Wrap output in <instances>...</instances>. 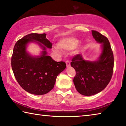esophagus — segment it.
Wrapping results in <instances>:
<instances>
[{"instance_id":"1","label":"esophagus","mask_w":126,"mask_h":126,"mask_svg":"<svg viewBox=\"0 0 126 126\" xmlns=\"http://www.w3.org/2000/svg\"><path fill=\"white\" fill-rule=\"evenodd\" d=\"M65 63H66V65H67V67H70L71 63H70V62H69V61H66V62H65Z\"/></svg>"}]
</instances>
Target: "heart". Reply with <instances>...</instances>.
Here are the masks:
<instances>
[{"instance_id":"1","label":"heart","mask_w":126,"mask_h":126,"mask_svg":"<svg viewBox=\"0 0 126 126\" xmlns=\"http://www.w3.org/2000/svg\"><path fill=\"white\" fill-rule=\"evenodd\" d=\"M79 42L80 41L74 37H66L61 39L58 42V45L60 48L65 51H71L75 48V52L78 54L81 49V46L79 44ZM59 48L55 47L54 51L58 53H61V50Z\"/></svg>"}]
</instances>
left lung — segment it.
I'll list each match as a JSON object with an SVG mask.
<instances>
[{
	"mask_svg": "<svg viewBox=\"0 0 126 126\" xmlns=\"http://www.w3.org/2000/svg\"><path fill=\"white\" fill-rule=\"evenodd\" d=\"M94 39L101 44V51L95 61H87L81 54L75 56L71 63L76 72L74 83L77 91L86 96L94 95L104 90L113 72L114 56L108 39L101 33L92 31Z\"/></svg>",
	"mask_w": 126,
	"mask_h": 126,
	"instance_id": "1",
	"label": "left lung"
}]
</instances>
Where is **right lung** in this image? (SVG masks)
I'll use <instances>...</instances> for the list:
<instances>
[{
  "mask_svg": "<svg viewBox=\"0 0 126 126\" xmlns=\"http://www.w3.org/2000/svg\"><path fill=\"white\" fill-rule=\"evenodd\" d=\"M36 43L42 51L39 56H33L27 51L28 45ZM52 43L46 34L31 33L24 36L15 44L11 65L15 78L22 88L35 95L47 93L54 88L58 75L66 68L63 62H57L47 55V48Z\"/></svg>",
  "mask_w": 126,
  "mask_h": 126,
  "instance_id": "obj_1",
  "label": "right lung"
}]
</instances>
